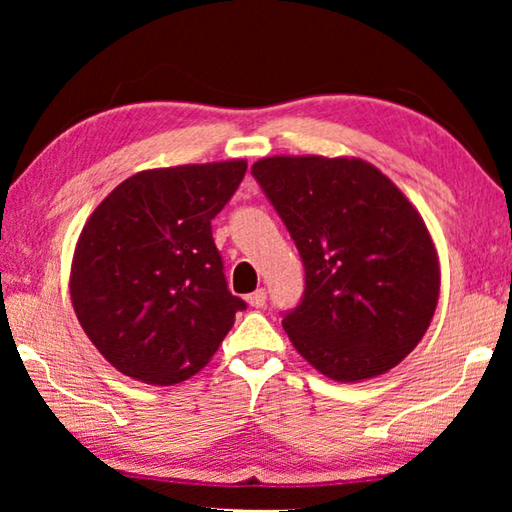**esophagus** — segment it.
I'll return each mask as SVG.
<instances>
[{
	"label": "esophagus",
	"instance_id": "esophagus-1",
	"mask_svg": "<svg viewBox=\"0 0 512 512\" xmlns=\"http://www.w3.org/2000/svg\"><path fill=\"white\" fill-rule=\"evenodd\" d=\"M248 305L255 307V309H262L266 305V291L264 289H257L248 296Z\"/></svg>",
	"mask_w": 512,
	"mask_h": 512
}]
</instances>
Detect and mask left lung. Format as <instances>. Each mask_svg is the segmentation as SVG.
Segmentation results:
<instances>
[{"label": "left lung", "mask_w": 512, "mask_h": 512, "mask_svg": "<svg viewBox=\"0 0 512 512\" xmlns=\"http://www.w3.org/2000/svg\"><path fill=\"white\" fill-rule=\"evenodd\" d=\"M250 171L305 264V296L282 320L293 348L343 384L395 368L422 341L440 293L420 212L361 158L273 155Z\"/></svg>", "instance_id": "obj_1"}]
</instances>
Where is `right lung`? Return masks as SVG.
<instances>
[{"label": "right lung", "mask_w": 512, "mask_h": 512, "mask_svg": "<svg viewBox=\"0 0 512 512\" xmlns=\"http://www.w3.org/2000/svg\"><path fill=\"white\" fill-rule=\"evenodd\" d=\"M246 160L146 169L119 183L76 241L69 296L112 368L153 386L196 375L246 302L232 296L212 219Z\"/></svg>", "instance_id": "1"}]
</instances>
